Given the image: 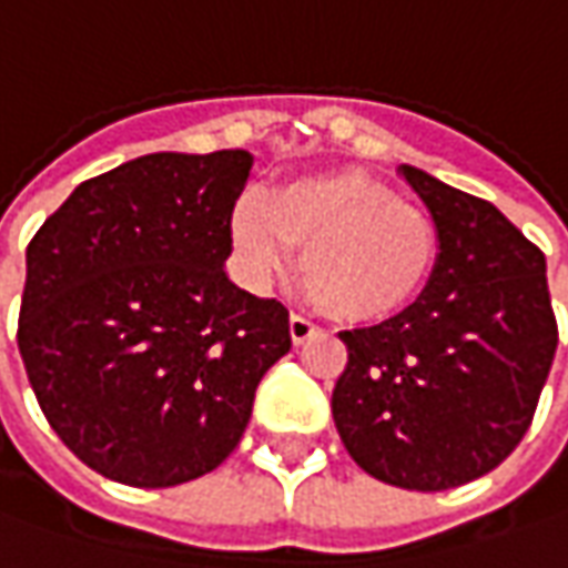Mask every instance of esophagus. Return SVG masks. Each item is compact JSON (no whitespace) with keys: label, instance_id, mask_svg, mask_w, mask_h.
I'll return each mask as SVG.
<instances>
[{"label":"esophagus","instance_id":"obj_1","mask_svg":"<svg viewBox=\"0 0 568 568\" xmlns=\"http://www.w3.org/2000/svg\"><path fill=\"white\" fill-rule=\"evenodd\" d=\"M314 333H317V326L307 321V317H302V314H292V317H288V336H292V343L295 345H304Z\"/></svg>","mask_w":568,"mask_h":568}]
</instances>
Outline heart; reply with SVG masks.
Returning a JSON list of instances; mask_svg holds the SVG:
<instances>
[{
  "label": "heart",
  "mask_w": 568,
  "mask_h": 568,
  "mask_svg": "<svg viewBox=\"0 0 568 568\" xmlns=\"http://www.w3.org/2000/svg\"><path fill=\"white\" fill-rule=\"evenodd\" d=\"M229 235L257 285L285 273L292 251H302L304 292L323 314L352 326L408 311L440 251L430 210L364 169L311 172L276 185L264 201H242Z\"/></svg>",
  "instance_id": "b5f03b06"
}]
</instances>
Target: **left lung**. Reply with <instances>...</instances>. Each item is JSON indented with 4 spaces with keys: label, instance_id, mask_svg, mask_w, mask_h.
Masks as SVG:
<instances>
[{
    "label": "left lung",
    "instance_id": "left-lung-1",
    "mask_svg": "<svg viewBox=\"0 0 568 568\" xmlns=\"http://www.w3.org/2000/svg\"><path fill=\"white\" fill-rule=\"evenodd\" d=\"M430 210L440 251L399 317L345 329L333 420L367 475L449 490L494 471L535 418L557 355L547 261L497 206L399 166Z\"/></svg>",
    "mask_w": 568,
    "mask_h": 568
}]
</instances>
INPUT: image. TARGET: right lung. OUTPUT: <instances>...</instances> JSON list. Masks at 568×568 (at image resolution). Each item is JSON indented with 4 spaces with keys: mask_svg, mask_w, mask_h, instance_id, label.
<instances>
[{
    "mask_svg": "<svg viewBox=\"0 0 568 568\" xmlns=\"http://www.w3.org/2000/svg\"><path fill=\"white\" fill-rule=\"evenodd\" d=\"M251 163L247 150L128 160L74 187L28 245L30 386L71 453L119 484L213 471L292 348L283 304L225 273Z\"/></svg>",
    "mask_w": 568,
    "mask_h": 568,
    "instance_id": "add662e5",
    "label": "right lung"
}]
</instances>
